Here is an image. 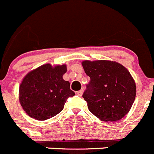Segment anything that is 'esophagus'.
<instances>
[{
    "label": "esophagus",
    "instance_id": "esophagus-1",
    "mask_svg": "<svg viewBox=\"0 0 154 154\" xmlns=\"http://www.w3.org/2000/svg\"><path fill=\"white\" fill-rule=\"evenodd\" d=\"M83 92H84V90L82 89V90H80V91H77L76 94H77L78 96H79V97H81V96H82V94H83Z\"/></svg>",
    "mask_w": 154,
    "mask_h": 154
}]
</instances>
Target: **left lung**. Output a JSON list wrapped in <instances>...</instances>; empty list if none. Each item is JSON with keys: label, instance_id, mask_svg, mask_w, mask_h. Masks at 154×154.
<instances>
[{"label": "left lung", "instance_id": "obj_1", "mask_svg": "<svg viewBox=\"0 0 154 154\" xmlns=\"http://www.w3.org/2000/svg\"><path fill=\"white\" fill-rule=\"evenodd\" d=\"M90 77L82 97L90 112L103 121H116L130 110L136 94V86L123 65L110 60L82 62Z\"/></svg>", "mask_w": 154, "mask_h": 154}]
</instances>
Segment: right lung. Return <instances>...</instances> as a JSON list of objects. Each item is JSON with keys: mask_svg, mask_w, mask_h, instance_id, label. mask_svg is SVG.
I'll return each mask as SVG.
<instances>
[{"mask_svg": "<svg viewBox=\"0 0 154 154\" xmlns=\"http://www.w3.org/2000/svg\"><path fill=\"white\" fill-rule=\"evenodd\" d=\"M66 72V65L47 63L26 75L19 87V102L29 116L45 121L63 110L66 100L75 95L63 79Z\"/></svg>", "mask_w": 154, "mask_h": 154, "instance_id": "right-lung-1", "label": "right lung"}]
</instances>
